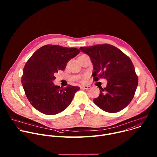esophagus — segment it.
<instances>
[{
    "label": "esophagus",
    "mask_w": 157,
    "mask_h": 157,
    "mask_svg": "<svg viewBox=\"0 0 157 157\" xmlns=\"http://www.w3.org/2000/svg\"><path fill=\"white\" fill-rule=\"evenodd\" d=\"M81 88L85 89H89L91 88V86H81Z\"/></svg>",
    "instance_id": "34e87169"
}]
</instances>
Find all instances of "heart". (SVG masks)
<instances>
[{
  "mask_svg": "<svg viewBox=\"0 0 157 157\" xmlns=\"http://www.w3.org/2000/svg\"><path fill=\"white\" fill-rule=\"evenodd\" d=\"M83 55H81V56H83ZM86 78V75H84V76L82 77V78H83V79H85Z\"/></svg>",
  "mask_w": 157,
  "mask_h": 157,
  "instance_id": "b5f03b06",
  "label": "heart"
}]
</instances>
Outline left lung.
I'll use <instances>...</instances> for the list:
<instances>
[{"mask_svg":"<svg viewBox=\"0 0 157 157\" xmlns=\"http://www.w3.org/2000/svg\"><path fill=\"white\" fill-rule=\"evenodd\" d=\"M79 50L91 58L94 66L93 79L107 81L105 87L101 88L98 98L93 101L102 110L115 113L127 107L135 95L138 76L130 58L110 44L81 47Z\"/></svg>","mask_w":157,"mask_h":157,"instance_id":"1","label":"left lung"}]
</instances>
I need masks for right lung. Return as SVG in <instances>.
Masks as SVG:
<instances>
[{"label":"right lung","mask_w":157,"mask_h":157,"mask_svg":"<svg viewBox=\"0 0 157 157\" xmlns=\"http://www.w3.org/2000/svg\"><path fill=\"white\" fill-rule=\"evenodd\" d=\"M80 50L55 44H47L38 49L25 64L21 84L25 95L40 113L55 115L63 111L71 104L78 86L66 87L55 86V73L65 69L67 63Z\"/></svg>","instance_id":"obj_1"}]
</instances>
